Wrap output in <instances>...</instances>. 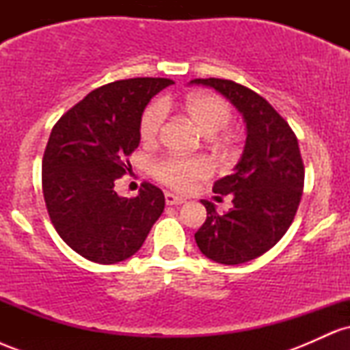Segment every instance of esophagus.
<instances>
[{"label":"esophagus","instance_id":"obj_1","mask_svg":"<svg viewBox=\"0 0 350 350\" xmlns=\"http://www.w3.org/2000/svg\"><path fill=\"white\" fill-rule=\"evenodd\" d=\"M164 198H166L167 206H180V204L186 202V199L179 198V196L171 194V192H166V194H164Z\"/></svg>","mask_w":350,"mask_h":350}]
</instances>
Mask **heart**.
Here are the masks:
<instances>
[{
    "mask_svg": "<svg viewBox=\"0 0 350 350\" xmlns=\"http://www.w3.org/2000/svg\"><path fill=\"white\" fill-rule=\"evenodd\" d=\"M167 107H170V100H163V102L151 103L143 111L142 120H139V136L144 143L151 144L158 142ZM184 111L207 136L220 133L224 128L228 126L234 115L230 103L226 98L214 94H206V92L189 95L184 102ZM211 163L200 156H194V158L170 156V158L159 159L152 166V174L156 179L178 191H186L196 179L206 178L211 174Z\"/></svg>",
    "mask_w": 350,
    "mask_h": 350,
    "instance_id": "heart-1",
    "label": "heart"
}]
</instances>
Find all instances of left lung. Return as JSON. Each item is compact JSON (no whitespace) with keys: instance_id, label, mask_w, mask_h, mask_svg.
Listing matches in <instances>:
<instances>
[{"instance_id":"8db88e82","label":"left lung","mask_w":350,"mask_h":350,"mask_svg":"<svg viewBox=\"0 0 350 350\" xmlns=\"http://www.w3.org/2000/svg\"><path fill=\"white\" fill-rule=\"evenodd\" d=\"M230 100L247 123L243 154L230 176L215 180V194H232L234 207L219 214L202 200L207 219L196 232L199 250L224 265L250 262L290 228L304 187L298 138L286 120L256 92L226 79H194Z\"/></svg>"}]
</instances>
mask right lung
<instances>
[{
    "label": "right lung",
    "mask_w": 350,
    "mask_h": 350,
    "mask_svg": "<svg viewBox=\"0 0 350 350\" xmlns=\"http://www.w3.org/2000/svg\"><path fill=\"white\" fill-rule=\"evenodd\" d=\"M170 79L116 80L92 90L52 128L42 158V194L60 239L90 262L111 265L142 248L164 211L159 187L143 183L120 198L115 180L131 170L139 120Z\"/></svg>",
    "instance_id": "1"
}]
</instances>
